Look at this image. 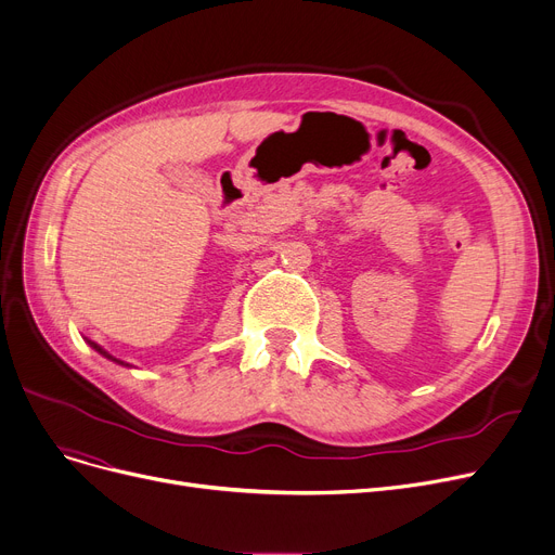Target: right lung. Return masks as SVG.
Returning <instances> with one entry per match:
<instances>
[{"label": "right lung", "instance_id": "1", "mask_svg": "<svg viewBox=\"0 0 555 555\" xmlns=\"http://www.w3.org/2000/svg\"><path fill=\"white\" fill-rule=\"evenodd\" d=\"M88 345H90V347H92V349H94V351H100V353H102V356H104V358H108V360H113V363H117V365H127V363H125V360H119V358H115V356H111V353H108V351H104V349H102V347H100V345H98V343H92V340H88ZM127 367H129V365H127Z\"/></svg>", "mask_w": 555, "mask_h": 555}]
</instances>
